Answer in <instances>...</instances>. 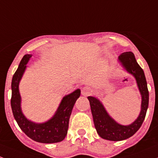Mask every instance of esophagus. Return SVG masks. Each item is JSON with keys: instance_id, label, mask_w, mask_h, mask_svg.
Returning <instances> with one entry per match:
<instances>
[{"instance_id": "1", "label": "esophagus", "mask_w": 158, "mask_h": 158, "mask_svg": "<svg viewBox=\"0 0 158 158\" xmlns=\"http://www.w3.org/2000/svg\"><path fill=\"white\" fill-rule=\"evenodd\" d=\"M92 93V89L89 87H85L82 89V94L84 96H89Z\"/></svg>"}]
</instances>
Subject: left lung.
<instances>
[{
  "mask_svg": "<svg viewBox=\"0 0 158 158\" xmlns=\"http://www.w3.org/2000/svg\"><path fill=\"white\" fill-rule=\"evenodd\" d=\"M119 60L129 73L135 76L142 95V110L137 119L129 126H122L116 123L106 112L102 104L94 97H88L97 132L102 139L110 141H121L130 138L139 129L145 118L148 107L149 93L143 69L138 64L132 52L120 54Z\"/></svg>",
  "mask_w": 158,
  "mask_h": 158,
  "instance_id": "8db88e82",
  "label": "left lung"
}]
</instances>
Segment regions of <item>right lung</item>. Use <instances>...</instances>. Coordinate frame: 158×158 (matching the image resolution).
I'll list each match as a JSON object with an SVG mask.
<instances>
[{"label": "right lung", "mask_w": 158, "mask_h": 158, "mask_svg": "<svg viewBox=\"0 0 158 158\" xmlns=\"http://www.w3.org/2000/svg\"><path fill=\"white\" fill-rule=\"evenodd\" d=\"M31 57L26 54L21 60L18 69L13 76L11 89V107L13 117L18 126L28 137L41 143H56L64 139L67 134L69 121L72 110L78 98L80 96V89H77L63 98L55 115L44 123H35L29 121L21 111L20 94L19 82L26 67V64Z\"/></svg>", "instance_id": "right-lung-1"}]
</instances>
